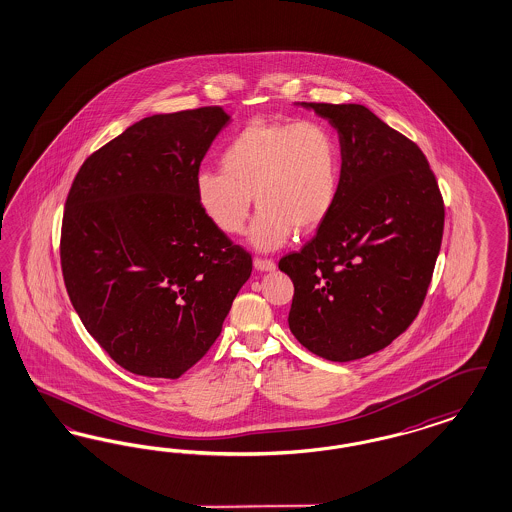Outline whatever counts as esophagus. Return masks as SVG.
<instances>
[{
    "label": "esophagus",
    "instance_id": "obj_1",
    "mask_svg": "<svg viewBox=\"0 0 512 512\" xmlns=\"http://www.w3.org/2000/svg\"><path fill=\"white\" fill-rule=\"evenodd\" d=\"M253 265L257 270H261V272H272L274 268H276V263L274 261H270V259H261V257H257L255 261H253Z\"/></svg>",
    "mask_w": 512,
    "mask_h": 512
}]
</instances>
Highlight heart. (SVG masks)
Wrapping results in <instances>:
<instances>
[{
    "mask_svg": "<svg viewBox=\"0 0 512 512\" xmlns=\"http://www.w3.org/2000/svg\"><path fill=\"white\" fill-rule=\"evenodd\" d=\"M217 170L194 177L200 212L223 234L246 227L251 196L261 208L249 242L261 251L282 246L293 229L310 232L329 217L340 185L335 136L316 121H255L219 155Z\"/></svg>",
    "mask_w": 512,
    "mask_h": 512,
    "instance_id": "heart-1",
    "label": "heart"
}]
</instances>
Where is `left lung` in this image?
Listing matches in <instances>:
<instances>
[{
    "label": "left lung",
    "mask_w": 512,
    "mask_h": 512,
    "mask_svg": "<svg viewBox=\"0 0 512 512\" xmlns=\"http://www.w3.org/2000/svg\"><path fill=\"white\" fill-rule=\"evenodd\" d=\"M340 138L335 206L280 259L295 285L289 329L323 359L384 350L416 319L441 251L444 202L422 149L359 104H304Z\"/></svg>",
    "instance_id": "left-lung-1"
}]
</instances>
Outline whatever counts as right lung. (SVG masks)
<instances>
[{
	"label": "right lung",
	"mask_w": 512,
	"mask_h": 512,
	"mask_svg": "<svg viewBox=\"0 0 512 512\" xmlns=\"http://www.w3.org/2000/svg\"><path fill=\"white\" fill-rule=\"evenodd\" d=\"M219 106L145 117L83 162L60 263L85 329L123 369L176 380L212 348L251 255L200 212L194 177Z\"/></svg>",
	"instance_id": "add662e5"
}]
</instances>
